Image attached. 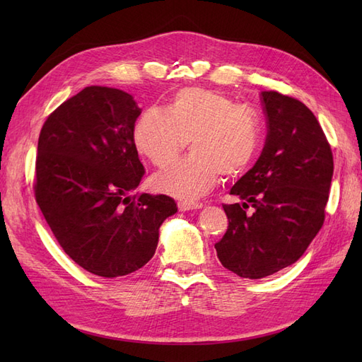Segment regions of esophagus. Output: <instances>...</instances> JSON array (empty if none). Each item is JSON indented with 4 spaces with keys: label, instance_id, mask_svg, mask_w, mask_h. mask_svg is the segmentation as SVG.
Wrapping results in <instances>:
<instances>
[{
    "label": "esophagus",
    "instance_id": "obj_1",
    "mask_svg": "<svg viewBox=\"0 0 362 362\" xmlns=\"http://www.w3.org/2000/svg\"><path fill=\"white\" fill-rule=\"evenodd\" d=\"M202 205L198 204V202H190V201H180L178 202V208L181 211H185V210H198V208H201Z\"/></svg>",
    "mask_w": 362,
    "mask_h": 362
}]
</instances>
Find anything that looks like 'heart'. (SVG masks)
I'll use <instances>...</instances> for the list:
<instances>
[{"instance_id":"1","label":"heart","mask_w":362,"mask_h":362,"mask_svg":"<svg viewBox=\"0 0 362 362\" xmlns=\"http://www.w3.org/2000/svg\"><path fill=\"white\" fill-rule=\"evenodd\" d=\"M137 151L156 166L177 158L187 144L192 154L157 172L152 187L182 199L210 192L221 175L238 177L254 163L262 140L258 113L222 92L185 87L166 112L148 108L133 128Z\"/></svg>"}]
</instances>
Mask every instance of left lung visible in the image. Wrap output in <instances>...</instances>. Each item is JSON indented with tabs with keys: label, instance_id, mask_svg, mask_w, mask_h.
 <instances>
[{
	"label": "left lung",
	"instance_id": "left-lung-1",
	"mask_svg": "<svg viewBox=\"0 0 362 362\" xmlns=\"http://www.w3.org/2000/svg\"><path fill=\"white\" fill-rule=\"evenodd\" d=\"M267 137L255 166L223 204L225 235L214 245L222 266L240 278L259 279L298 261L325 222L334 173L331 145L313 112L296 98L259 93ZM249 204L255 213L245 214Z\"/></svg>",
	"mask_w": 362,
	"mask_h": 362
}]
</instances>
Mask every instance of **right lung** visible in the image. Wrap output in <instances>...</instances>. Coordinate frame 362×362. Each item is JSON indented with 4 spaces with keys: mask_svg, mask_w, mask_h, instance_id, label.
Segmentation results:
<instances>
[{
    "mask_svg": "<svg viewBox=\"0 0 362 362\" xmlns=\"http://www.w3.org/2000/svg\"><path fill=\"white\" fill-rule=\"evenodd\" d=\"M140 113L129 93L89 86L40 129L36 202L62 249L103 278L144 267L160 225L178 210L166 194H129L145 175L133 140Z\"/></svg>",
    "mask_w": 362,
    "mask_h": 362,
    "instance_id": "add662e5",
    "label": "right lung"
}]
</instances>
